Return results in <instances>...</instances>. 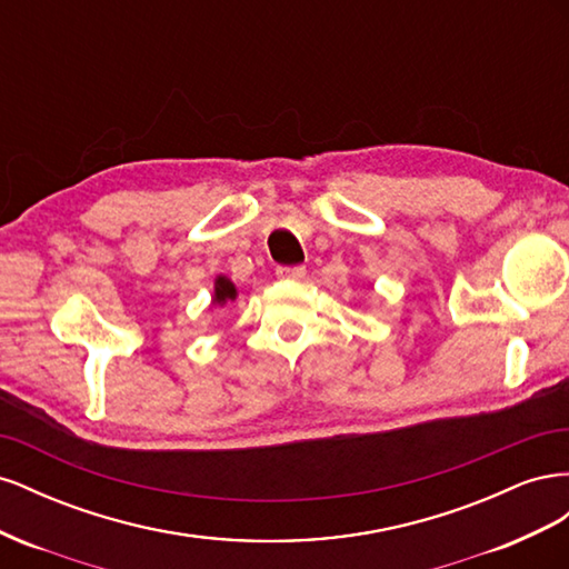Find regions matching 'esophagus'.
<instances>
[{
    "label": "esophagus",
    "instance_id": "esophagus-1",
    "mask_svg": "<svg viewBox=\"0 0 569 569\" xmlns=\"http://www.w3.org/2000/svg\"><path fill=\"white\" fill-rule=\"evenodd\" d=\"M306 274V266H280L278 278L282 280H301Z\"/></svg>",
    "mask_w": 569,
    "mask_h": 569
}]
</instances>
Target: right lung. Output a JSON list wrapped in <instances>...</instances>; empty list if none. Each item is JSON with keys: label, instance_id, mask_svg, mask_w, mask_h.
Wrapping results in <instances>:
<instances>
[{"label": "right lung", "instance_id": "right-lung-1", "mask_svg": "<svg viewBox=\"0 0 569 569\" xmlns=\"http://www.w3.org/2000/svg\"><path fill=\"white\" fill-rule=\"evenodd\" d=\"M237 297V291H234V284L230 282V280H226V278H218L216 280V303H226V301H232Z\"/></svg>", "mask_w": 569, "mask_h": 569}]
</instances>
